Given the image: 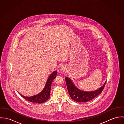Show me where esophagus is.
Segmentation results:
<instances>
[{
  "label": "esophagus",
  "mask_w": 124,
  "mask_h": 124,
  "mask_svg": "<svg viewBox=\"0 0 124 124\" xmlns=\"http://www.w3.org/2000/svg\"><path fill=\"white\" fill-rule=\"evenodd\" d=\"M61 71H64L65 69H64V68L63 67H62V68H61Z\"/></svg>",
  "instance_id": "esophagus-1"
}]
</instances>
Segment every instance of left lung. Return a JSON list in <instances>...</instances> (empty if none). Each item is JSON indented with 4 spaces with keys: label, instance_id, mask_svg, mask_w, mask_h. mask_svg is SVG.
I'll list each match as a JSON object with an SVG mask.
<instances>
[{
    "label": "left lung",
    "instance_id": "8db88e82",
    "mask_svg": "<svg viewBox=\"0 0 124 124\" xmlns=\"http://www.w3.org/2000/svg\"><path fill=\"white\" fill-rule=\"evenodd\" d=\"M67 88L71 98L77 102H86L90 101L100 94L106 85V81L104 85L96 90L92 92H86L77 88L71 82L70 78L65 77Z\"/></svg>",
    "mask_w": 124,
    "mask_h": 124
}]
</instances>
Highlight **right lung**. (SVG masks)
<instances>
[{
    "label": "right lung",
    "mask_w": 124,
    "mask_h": 124,
    "mask_svg": "<svg viewBox=\"0 0 124 124\" xmlns=\"http://www.w3.org/2000/svg\"><path fill=\"white\" fill-rule=\"evenodd\" d=\"M57 74V71H53V72L50 75L49 77L47 80L44 88L43 89V90L39 94L31 97L24 96L21 94H20L26 100L32 103L41 104L46 102L50 96V92L52 84L53 79L56 78Z\"/></svg>",
    "instance_id": "right-lung-1"
}]
</instances>
